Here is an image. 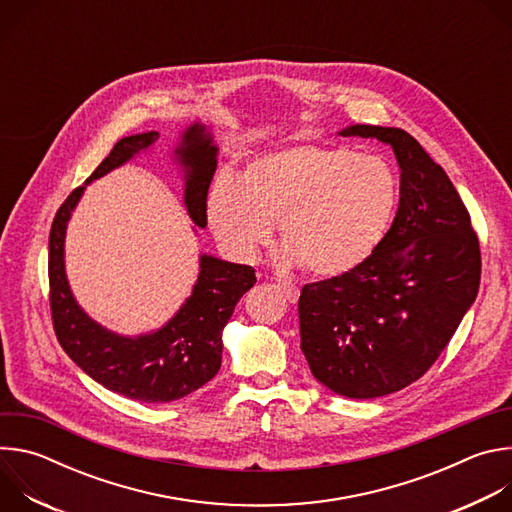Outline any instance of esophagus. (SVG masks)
Instances as JSON below:
<instances>
[{"mask_svg":"<svg viewBox=\"0 0 512 512\" xmlns=\"http://www.w3.org/2000/svg\"><path fill=\"white\" fill-rule=\"evenodd\" d=\"M277 289L281 291V294H283L291 304H296V302H298V298H300V289H298L294 283H289V281L279 279V281H277Z\"/></svg>","mask_w":512,"mask_h":512,"instance_id":"34e87169","label":"esophagus"}]
</instances>
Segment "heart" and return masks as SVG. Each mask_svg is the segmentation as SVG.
<instances>
[{"label":"heart","mask_w":512,"mask_h":512,"mask_svg":"<svg viewBox=\"0 0 512 512\" xmlns=\"http://www.w3.org/2000/svg\"><path fill=\"white\" fill-rule=\"evenodd\" d=\"M395 206L397 180L383 158L302 143L257 156L239 184L218 178L206 216L218 243L239 259H253L277 221L285 261L338 277L375 253Z\"/></svg>","instance_id":"b5f03b06"}]
</instances>
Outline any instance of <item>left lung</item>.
I'll list each match as a JSON object with an SVG mask.
<instances>
[{
  "instance_id": "1",
  "label": "left lung",
  "mask_w": 512,
  "mask_h": 512,
  "mask_svg": "<svg viewBox=\"0 0 512 512\" xmlns=\"http://www.w3.org/2000/svg\"><path fill=\"white\" fill-rule=\"evenodd\" d=\"M340 135L391 145L401 198L367 261L302 287L300 346L324 387L375 399L415 383L448 346L478 294L480 245L452 180L415 137L381 125Z\"/></svg>"
}]
</instances>
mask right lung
<instances>
[{
  "label": "right lung",
  "mask_w": 512,
  "mask_h": 512,
  "mask_svg": "<svg viewBox=\"0 0 512 512\" xmlns=\"http://www.w3.org/2000/svg\"><path fill=\"white\" fill-rule=\"evenodd\" d=\"M158 131L137 133L115 143L111 154L70 192L58 208L48 241L50 310L64 352L105 389L141 403H170L206 385L221 369L223 328L237 302L257 281L249 265L200 255V273L190 298L160 330L139 336L115 334L89 318L72 296L64 271V237L72 210L87 184L123 166L158 141ZM218 148L202 123L184 129L176 162L184 172V204L192 223L206 227V196L216 170Z\"/></svg>",
  "instance_id": "add662e5"
}]
</instances>
